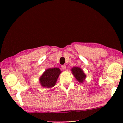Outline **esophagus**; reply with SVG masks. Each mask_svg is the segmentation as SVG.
<instances>
[{"label":"esophagus","instance_id":"obj_1","mask_svg":"<svg viewBox=\"0 0 123 123\" xmlns=\"http://www.w3.org/2000/svg\"><path fill=\"white\" fill-rule=\"evenodd\" d=\"M62 68L63 69V70H66L67 69V67L66 66H64V65H63V66H62Z\"/></svg>","mask_w":123,"mask_h":123}]
</instances>
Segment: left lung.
<instances>
[{
	"instance_id": "8db88e82",
	"label": "left lung",
	"mask_w": 123,
	"mask_h": 123,
	"mask_svg": "<svg viewBox=\"0 0 123 123\" xmlns=\"http://www.w3.org/2000/svg\"><path fill=\"white\" fill-rule=\"evenodd\" d=\"M71 71L73 74L76 79L80 82H83V80L85 79L86 75L83 73L81 69L78 67H74L71 69Z\"/></svg>"
}]
</instances>
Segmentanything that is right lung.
Returning <instances> with one entry per match:
<instances>
[{
    "instance_id": "add662e5",
    "label": "right lung",
    "mask_w": 123,
    "mask_h": 123,
    "mask_svg": "<svg viewBox=\"0 0 123 123\" xmlns=\"http://www.w3.org/2000/svg\"><path fill=\"white\" fill-rule=\"evenodd\" d=\"M61 72V71L57 68L46 70L40 78L41 85L46 88L53 87L55 85Z\"/></svg>"
}]
</instances>
